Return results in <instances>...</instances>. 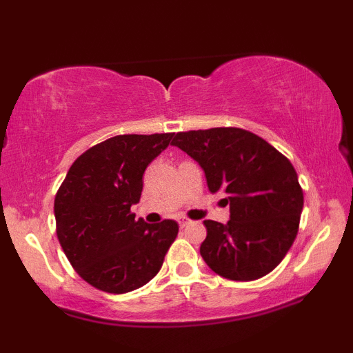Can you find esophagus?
Masks as SVG:
<instances>
[{
    "mask_svg": "<svg viewBox=\"0 0 353 353\" xmlns=\"http://www.w3.org/2000/svg\"><path fill=\"white\" fill-rule=\"evenodd\" d=\"M190 223H191V220L185 219V216H180V219H178V225H180L181 228H185V226H188Z\"/></svg>",
    "mask_w": 353,
    "mask_h": 353,
    "instance_id": "34e87169",
    "label": "esophagus"
}]
</instances>
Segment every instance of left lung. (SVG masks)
I'll return each mask as SVG.
<instances>
[{"label": "left lung", "instance_id": "8db88e82", "mask_svg": "<svg viewBox=\"0 0 353 353\" xmlns=\"http://www.w3.org/2000/svg\"><path fill=\"white\" fill-rule=\"evenodd\" d=\"M205 173L210 192L225 194L228 223L205 220L201 255L212 272L233 281L268 274L297 236L303 192L292 163L243 128L176 133L172 141Z\"/></svg>", "mask_w": 353, "mask_h": 353}]
</instances>
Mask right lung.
<instances>
[{
    "label": "right lung",
    "instance_id": "obj_1",
    "mask_svg": "<svg viewBox=\"0 0 353 353\" xmlns=\"http://www.w3.org/2000/svg\"><path fill=\"white\" fill-rule=\"evenodd\" d=\"M173 133L119 134L85 151L67 172L54 199L56 233L75 272L110 294L134 291L161 270L178 223H146L130 212L149 163Z\"/></svg>",
    "mask_w": 353,
    "mask_h": 353
}]
</instances>
